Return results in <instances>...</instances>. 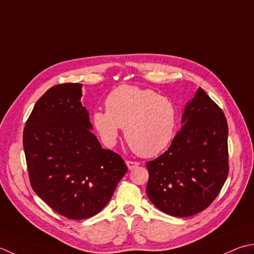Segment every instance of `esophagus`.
I'll return each mask as SVG.
<instances>
[{
  "instance_id": "1",
  "label": "esophagus",
  "mask_w": 254,
  "mask_h": 254,
  "mask_svg": "<svg viewBox=\"0 0 254 254\" xmlns=\"http://www.w3.org/2000/svg\"><path fill=\"white\" fill-rule=\"evenodd\" d=\"M126 164H127V167H128L129 170H132L134 168H137L140 163L137 162V161H126Z\"/></svg>"
}]
</instances>
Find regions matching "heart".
<instances>
[{
	"mask_svg": "<svg viewBox=\"0 0 254 254\" xmlns=\"http://www.w3.org/2000/svg\"><path fill=\"white\" fill-rule=\"evenodd\" d=\"M104 111H95L92 124L102 142L113 147L124 128L126 140L137 154L153 157L172 141L177 107L170 98L152 90L123 84L105 100Z\"/></svg>",
	"mask_w": 254,
	"mask_h": 254,
	"instance_id": "b5f03b06",
	"label": "heart"
}]
</instances>
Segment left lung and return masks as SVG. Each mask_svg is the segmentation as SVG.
I'll use <instances>...</instances> for the list:
<instances>
[{
	"instance_id": "1",
	"label": "left lung",
	"mask_w": 254,
	"mask_h": 254,
	"mask_svg": "<svg viewBox=\"0 0 254 254\" xmlns=\"http://www.w3.org/2000/svg\"><path fill=\"white\" fill-rule=\"evenodd\" d=\"M182 129L161 156L147 162V195L163 213L189 217L206 209L229 173L228 124L198 87L186 105Z\"/></svg>"
}]
</instances>
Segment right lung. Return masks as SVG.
I'll list each match as a JSON object with an SVG mask.
<instances>
[{"instance_id":"obj_1","label":"right lung","mask_w":254,"mask_h":254,"mask_svg":"<svg viewBox=\"0 0 254 254\" xmlns=\"http://www.w3.org/2000/svg\"><path fill=\"white\" fill-rule=\"evenodd\" d=\"M81 96L80 83L53 86L35 104L23 132L35 193L74 220L100 213L128 170L120 154L103 149L90 130Z\"/></svg>"}]
</instances>
